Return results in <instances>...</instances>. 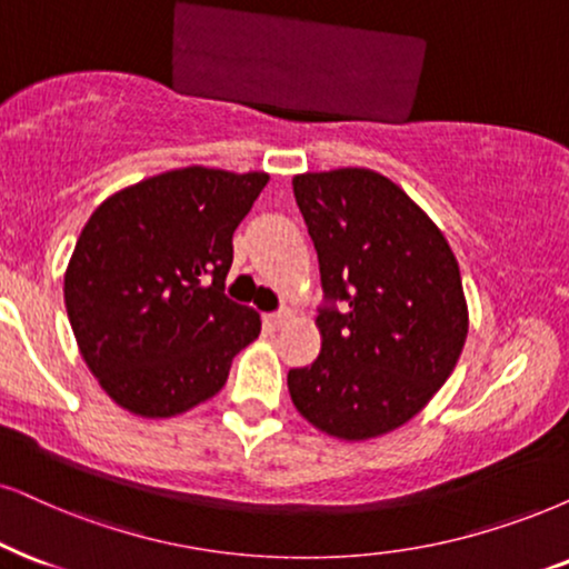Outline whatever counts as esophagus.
<instances>
[{
    "label": "esophagus",
    "mask_w": 569,
    "mask_h": 569,
    "mask_svg": "<svg viewBox=\"0 0 569 569\" xmlns=\"http://www.w3.org/2000/svg\"><path fill=\"white\" fill-rule=\"evenodd\" d=\"M289 318H291L289 312H276V315H268V318H264V322H268L272 330H278V328H283L286 322H289Z\"/></svg>",
    "instance_id": "esophagus-1"
}]
</instances>
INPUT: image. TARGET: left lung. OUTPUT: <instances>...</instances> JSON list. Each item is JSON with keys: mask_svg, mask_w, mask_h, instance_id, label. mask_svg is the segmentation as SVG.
<instances>
[{"mask_svg": "<svg viewBox=\"0 0 569 569\" xmlns=\"http://www.w3.org/2000/svg\"><path fill=\"white\" fill-rule=\"evenodd\" d=\"M293 197L326 293L320 355L289 370L293 407L343 441L391 433L433 399L462 355L467 301L455 251L380 172H305Z\"/></svg>", "mask_w": 569, "mask_h": 569, "instance_id": "1", "label": "left lung"}]
</instances>
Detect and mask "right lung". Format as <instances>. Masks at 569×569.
<instances>
[{
    "label": "right lung",
    "instance_id": "right-lung-1",
    "mask_svg": "<svg viewBox=\"0 0 569 569\" xmlns=\"http://www.w3.org/2000/svg\"><path fill=\"white\" fill-rule=\"evenodd\" d=\"M268 172L170 170L93 210L64 270L78 349L107 397L141 417H176L226 386L260 315L226 297L233 231Z\"/></svg>",
    "mask_w": 569,
    "mask_h": 569
}]
</instances>
